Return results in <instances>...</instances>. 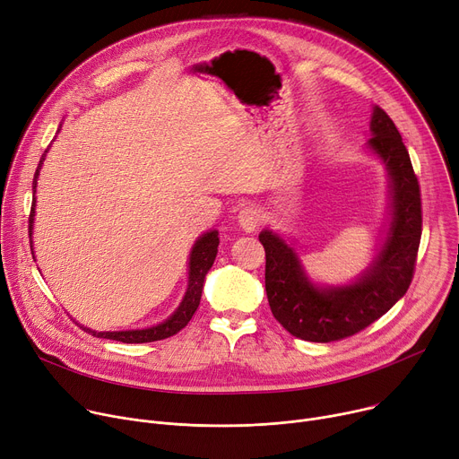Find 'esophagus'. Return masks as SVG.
Here are the masks:
<instances>
[{
  "instance_id": "obj_1",
  "label": "esophagus",
  "mask_w": 459,
  "mask_h": 459,
  "mask_svg": "<svg viewBox=\"0 0 459 459\" xmlns=\"http://www.w3.org/2000/svg\"><path fill=\"white\" fill-rule=\"evenodd\" d=\"M261 211L257 209V207H254V205H250V207H244L240 213H238V217H237V222H238V226L246 231V233H254L257 228H259V224H261Z\"/></svg>"
}]
</instances>
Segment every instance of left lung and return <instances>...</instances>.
Masks as SVG:
<instances>
[{"instance_id":"1","label":"left lung","mask_w":459,"mask_h":459,"mask_svg":"<svg viewBox=\"0 0 459 459\" xmlns=\"http://www.w3.org/2000/svg\"><path fill=\"white\" fill-rule=\"evenodd\" d=\"M366 151L387 172V222L371 263L347 285H320L279 233L263 230L264 285L273 318L292 336L327 343L352 336L390 310L408 290L420 242V193L403 137L382 108L373 107Z\"/></svg>"}]
</instances>
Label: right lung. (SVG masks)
Listing matches in <instances>:
<instances>
[{
  "instance_id": "right-lung-1",
  "label": "right lung",
  "mask_w": 459,
  "mask_h": 459,
  "mask_svg": "<svg viewBox=\"0 0 459 459\" xmlns=\"http://www.w3.org/2000/svg\"><path fill=\"white\" fill-rule=\"evenodd\" d=\"M60 132V126L56 130V134ZM48 151L42 154L40 163L37 167V172H34L32 178V207H30V215H29V237L32 238V226H34V207H37V184H39V176H40V169L44 165ZM32 242V240H30ZM219 231L217 230H209L204 235H200L189 254V266H187V290L184 299L180 301L178 308H176L169 318L158 325L152 327H145V329H130V331H93L88 329L84 325H81L86 333H91V336L97 338H108V340H116V342H123V343H145V342H156V340H163L169 338L172 334H176L178 331H182L189 320L193 318V314L196 312L198 305H200V298H202V289H204V281L205 275L209 272V268L213 266L217 252H219ZM32 250V248H30Z\"/></svg>"
}]
</instances>
